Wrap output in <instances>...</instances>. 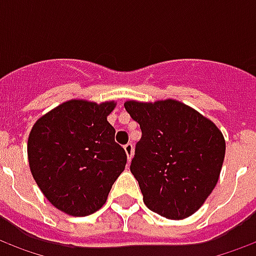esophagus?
Masks as SVG:
<instances>
[{
  "mask_svg": "<svg viewBox=\"0 0 256 256\" xmlns=\"http://www.w3.org/2000/svg\"><path fill=\"white\" fill-rule=\"evenodd\" d=\"M123 148H124V152H126V155H128V160L130 162V160H132V158H133V155H134L133 144H132V142H128V144L124 145Z\"/></svg>",
  "mask_w": 256,
  "mask_h": 256,
  "instance_id": "esophagus-1",
  "label": "esophagus"
}]
</instances>
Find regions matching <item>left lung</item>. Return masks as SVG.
Returning <instances> with one entry per match:
<instances>
[{"instance_id": "left-lung-1", "label": "left lung", "mask_w": 256, "mask_h": 256, "mask_svg": "<svg viewBox=\"0 0 256 256\" xmlns=\"http://www.w3.org/2000/svg\"><path fill=\"white\" fill-rule=\"evenodd\" d=\"M124 108L142 132L130 172L145 206L168 220L194 214L220 180L226 150L222 132L174 98L128 100Z\"/></svg>"}]
</instances>
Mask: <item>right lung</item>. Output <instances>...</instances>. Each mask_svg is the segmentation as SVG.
Segmentation results:
<instances>
[{
	"label": "right lung",
	"instance_id": "obj_1",
	"mask_svg": "<svg viewBox=\"0 0 256 256\" xmlns=\"http://www.w3.org/2000/svg\"><path fill=\"white\" fill-rule=\"evenodd\" d=\"M115 106L116 101H64L38 118L28 134L32 178L49 203L67 215L100 210L124 170L126 152L106 120Z\"/></svg>",
	"mask_w": 256,
	"mask_h": 256
}]
</instances>
